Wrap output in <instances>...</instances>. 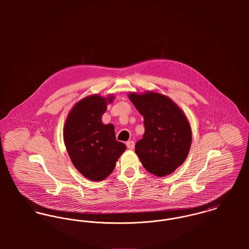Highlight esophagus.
I'll use <instances>...</instances> for the list:
<instances>
[{
    "mask_svg": "<svg viewBox=\"0 0 249 249\" xmlns=\"http://www.w3.org/2000/svg\"><path fill=\"white\" fill-rule=\"evenodd\" d=\"M134 145H135V142L133 141H128L126 142V146L128 149H133L134 148Z\"/></svg>",
    "mask_w": 249,
    "mask_h": 249,
    "instance_id": "esophagus-1",
    "label": "esophagus"
}]
</instances>
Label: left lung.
Here are the masks:
<instances>
[{"instance_id":"1","label":"left lung","mask_w":249,"mask_h":249,"mask_svg":"<svg viewBox=\"0 0 249 249\" xmlns=\"http://www.w3.org/2000/svg\"><path fill=\"white\" fill-rule=\"evenodd\" d=\"M128 98L143 117L144 134L135 152L144 169L156 176L174 173L186 160L192 129L186 115L169 97L156 93H129Z\"/></svg>"}]
</instances>
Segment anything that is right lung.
Here are the masks:
<instances>
[{
    "label": "right lung",
    "instance_id": "right-lung-1",
    "mask_svg": "<svg viewBox=\"0 0 249 249\" xmlns=\"http://www.w3.org/2000/svg\"><path fill=\"white\" fill-rule=\"evenodd\" d=\"M113 100V95H92L80 100L71 108L63 129L71 163L84 178L93 181L106 179L126 148L116 140L114 125L102 122L107 104Z\"/></svg>",
    "mask_w": 249,
    "mask_h": 249
}]
</instances>
